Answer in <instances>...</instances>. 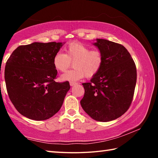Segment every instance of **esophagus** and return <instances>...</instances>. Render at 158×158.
<instances>
[{
	"label": "esophagus",
	"instance_id": "obj_1",
	"mask_svg": "<svg viewBox=\"0 0 158 158\" xmlns=\"http://www.w3.org/2000/svg\"><path fill=\"white\" fill-rule=\"evenodd\" d=\"M76 84H77V83H76V82H73V81L69 82V85H70L71 86H73V85H76Z\"/></svg>",
	"mask_w": 158,
	"mask_h": 158
}]
</instances>
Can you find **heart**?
<instances>
[{"label": "heart", "instance_id": "heart-1", "mask_svg": "<svg viewBox=\"0 0 158 158\" xmlns=\"http://www.w3.org/2000/svg\"><path fill=\"white\" fill-rule=\"evenodd\" d=\"M73 62L74 69L60 77L63 81H75L85 76L93 77L98 73L103 64V55L98 49L90 50L81 42H72L65 48V54L57 52L53 58V65L57 71L64 73Z\"/></svg>", "mask_w": 158, "mask_h": 158}]
</instances>
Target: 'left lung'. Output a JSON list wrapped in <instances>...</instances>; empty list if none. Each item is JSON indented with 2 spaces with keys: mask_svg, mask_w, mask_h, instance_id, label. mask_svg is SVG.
<instances>
[{
  "mask_svg": "<svg viewBox=\"0 0 158 158\" xmlns=\"http://www.w3.org/2000/svg\"><path fill=\"white\" fill-rule=\"evenodd\" d=\"M103 55V64L89 83L82 84L85 93L82 108L95 121L108 122L121 116L132 103L137 69L123 45L104 39L93 43Z\"/></svg>",
  "mask_w": 158,
  "mask_h": 158,
  "instance_id": "obj_1",
  "label": "left lung"
}]
</instances>
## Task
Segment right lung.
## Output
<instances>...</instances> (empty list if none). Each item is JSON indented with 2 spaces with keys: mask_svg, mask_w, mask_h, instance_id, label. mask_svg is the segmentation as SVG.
I'll use <instances>...</instances> for the list:
<instances>
[{
  "mask_svg": "<svg viewBox=\"0 0 158 158\" xmlns=\"http://www.w3.org/2000/svg\"><path fill=\"white\" fill-rule=\"evenodd\" d=\"M62 42H33L18 47L6 62L5 80L10 100L19 113L44 121L60 110L70 85L56 82L53 58Z\"/></svg>",
  "mask_w": 158,
  "mask_h": 158,
  "instance_id": "add662e5",
  "label": "right lung"
}]
</instances>
